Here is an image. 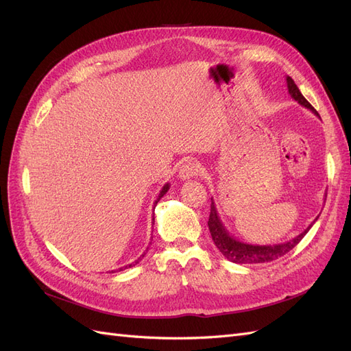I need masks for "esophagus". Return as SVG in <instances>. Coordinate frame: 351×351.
<instances>
[{
  "label": "esophagus",
  "mask_w": 351,
  "mask_h": 351,
  "mask_svg": "<svg viewBox=\"0 0 351 351\" xmlns=\"http://www.w3.org/2000/svg\"><path fill=\"white\" fill-rule=\"evenodd\" d=\"M200 174V165L195 161H186L182 167H180L178 177L180 180H190Z\"/></svg>",
  "instance_id": "1"
}]
</instances>
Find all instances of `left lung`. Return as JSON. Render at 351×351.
I'll return each mask as SVG.
<instances>
[{
	"label": "left lung",
	"mask_w": 351,
	"mask_h": 351,
	"mask_svg": "<svg viewBox=\"0 0 351 351\" xmlns=\"http://www.w3.org/2000/svg\"><path fill=\"white\" fill-rule=\"evenodd\" d=\"M285 80H287V88H289V93L291 95V98L299 102L302 107L311 110L312 112L316 114V110L309 102L306 101V98L303 97L299 88H297L294 80L289 76H287ZM317 218H319V215L315 218V221H317ZM315 221L304 231H302L299 236H295L294 239H291L289 241L277 243V244L244 243L230 234V231L226 228L224 222H222L219 218L214 199L210 197V215H209V221H208V227L210 231L212 240H214L218 250L224 254V256L230 262L243 265V263H265V262H271V261H275V259L284 256L285 253H289L293 247H295L297 244H299V241L307 234V231L312 228Z\"/></svg>",
	"instance_id": "8db88e82"
}]
</instances>
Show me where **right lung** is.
<instances>
[{
    "label": "right lung",
    "mask_w": 351,
    "mask_h": 351,
    "mask_svg": "<svg viewBox=\"0 0 351 351\" xmlns=\"http://www.w3.org/2000/svg\"><path fill=\"white\" fill-rule=\"evenodd\" d=\"M168 189H169V184L167 183V184H164V187L161 189V192H159V195H158V197H156V200H155V204H154V206H156V204H158V202H159V199H161L167 192H168ZM152 221H155V218H152ZM152 224H154V222H152ZM145 256V253L142 254V256L139 258V259H137V261H134V262H132L130 265H125V267H123V268H120L119 271H123V269H125V268H132V267H134V265L136 263H139V261H142V258Z\"/></svg>",
    "instance_id": "add662e5"
}]
</instances>
